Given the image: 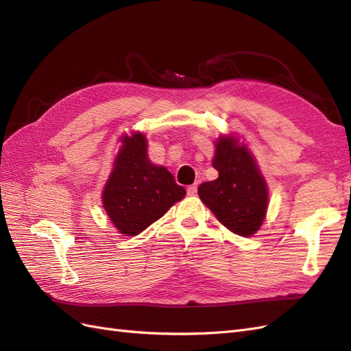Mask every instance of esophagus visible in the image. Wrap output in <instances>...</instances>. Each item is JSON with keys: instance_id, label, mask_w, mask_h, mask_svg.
Instances as JSON below:
<instances>
[{"instance_id": "esophagus-1", "label": "esophagus", "mask_w": 351, "mask_h": 351, "mask_svg": "<svg viewBox=\"0 0 351 351\" xmlns=\"http://www.w3.org/2000/svg\"><path fill=\"white\" fill-rule=\"evenodd\" d=\"M197 193V183H195V184H192V186H189L187 187V195H190V196H195Z\"/></svg>"}]
</instances>
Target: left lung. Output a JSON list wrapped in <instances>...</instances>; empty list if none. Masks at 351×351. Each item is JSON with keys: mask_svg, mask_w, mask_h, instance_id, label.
<instances>
[{"mask_svg": "<svg viewBox=\"0 0 351 351\" xmlns=\"http://www.w3.org/2000/svg\"><path fill=\"white\" fill-rule=\"evenodd\" d=\"M212 165L218 178L202 183L199 197L228 230L243 237L254 234L267 214L268 189L252 155L237 141L221 137Z\"/></svg>", "mask_w": 351, "mask_h": 351, "instance_id": "obj_1", "label": "left lung"}]
</instances>
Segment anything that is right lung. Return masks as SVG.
<instances>
[{"instance_id":"obj_1","label":"right lung","mask_w":351,"mask_h":351,"mask_svg":"<svg viewBox=\"0 0 351 351\" xmlns=\"http://www.w3.org/2000/svg\"><path fill=\"white\" fill-rule=\"evenodd\" d=\"M114 169L105 184L102 202L121 234L137 236L158 221L186 195L165 167L147 159L146 139L141 133L124 137Z\"/></svg>"}]
</instances>
